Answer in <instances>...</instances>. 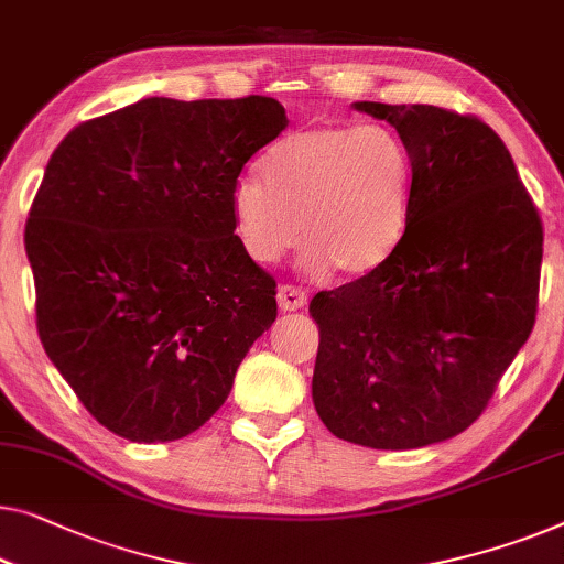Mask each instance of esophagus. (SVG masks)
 Listing matches in <instances>:
<instances>
[{
  "label": "esophagus",
  "instance_id": "esophagus-1",
  "mask_svg": "<svg viewBox=\"0 0 564 564\" xmlns=\"http://www.w3.org/2000/svg\"><path fill=\"white\" fill-rule=\"evenodd\" d=\"M307 295L302 292L295 284H282L280 290H276V305H280L282 313H292V310H300L305 307Z\"/></svg>",
  "mask_w": 564,
  "mask_h": 564
}]
</instances>
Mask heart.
Here are the masks:
<instances>
[{
	"instance_id": "heart-1",
	"label": "heart",
	"mask_w": 564,
	"mask_h": 564,
	"mask_svg": "<svg viewBox=\"0 0 564 564\" xmlns=\"http://www.w3.org/2000/svg\"><path fill=\"white\" fill-rule=\"evenodd\" d=\"M414 160L387 124H325L290 134L267 175L231 185V216L243 251L272 262L305 243L313 272L361 276L394 254L410 224Z\"/></svg>"
}]
</instances>
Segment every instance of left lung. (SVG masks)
<instances>
[{
	"label": "left lung",
	"instance_id": "1",
	"mask_svg": "<svg viewBox=\"0 0 564 564\" xmlns=\"http://www.w3.org/2000/svg\"><path fill=\"white\" fill-rule=\"evenodd\" d=\"M414 160L406 231L387 262L317 292L313 404L333 435L414 451L460 435L534 328L542 221L509 150L476 117L356 101Z\"/></svg>",
	"mask_w": 564,
	"mask_h": 564
}]
</instances>
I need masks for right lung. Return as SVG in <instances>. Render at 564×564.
I'll return each instance as SVG.
<instances>
[{
	"mask_svg": "<svg viewBox=\"0 0 564 564\" xmlns=\"http://www.w3.org/2000/svg\"><path fill=\"white\" fill-rule=\"evenodd\" d=\"M284 127L269 96H152L51 154L24 226L37 333L113 435L170 443L203 427L274 323L276 284L234 234L231 185Z\"/></svg>",
	"mask_w": 564,
	"mask_h": 564,
	"instance_id": "add662e5",
	"label": "right lung"
}]
</instances>
